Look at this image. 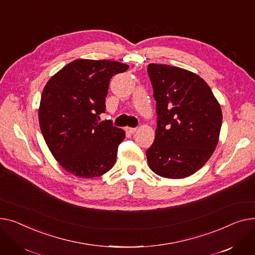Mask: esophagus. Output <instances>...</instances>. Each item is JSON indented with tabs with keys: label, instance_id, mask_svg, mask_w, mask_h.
I'll return each mask as SVG.
<instances>
[{
	"label": "esophagus",
	"instance_id": "obj_1",
	"mask_svg": "<svg viewBox=\"0 0 255 255\" xmlns=\"http://www.w3.org/2000/svg\"><path fill=\"white\" fill-rule=\"evenodd\" d=\"M137 128H126V130L128 131V132H129V133H133V132H136L137 131Z\"/></svg>",
	"mask_w": 255,
	"mask_h": 255
}]
</instances>
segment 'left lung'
<instances>
[{
	"mask_svg": "<svg viewBox=\"0 0 255 255\" xmlns=\"http://www.w3.org/2000/svg\"><path fill=\"white\" fill-rule=\"evenodd\" d=\"M157 126L147 161L158 176L182 179L199 171L213 154L222 124L220 105L199 75L149 64Z\"/></svg>",
	"mask_w": 255,
	"mask_h": 255,
	"instance_id": "8db88e82",
	"label": "left lung"
}]
</instances>
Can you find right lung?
I'll list each match as a JSON object with an SVG mask.
<instances>
[{
  "instance_id": "right-lung-1",
  "label": "right lung",
  "mask_w": 255,
  "mask_h": 255,
  "mask_svg": "<svg viewBox=\"0 0 255 255\" xmlns=\"http://www.w3.org/2000/svg\"><path fill=\"white\" fill-rule=\"evenodd\" d=\"M128 66L102 59H75L48 80L41 96L39 125L50 152L69 173L95 178L112 169L126 132L105 112L109 82Z\"/></svg>"
}]
</instances>
